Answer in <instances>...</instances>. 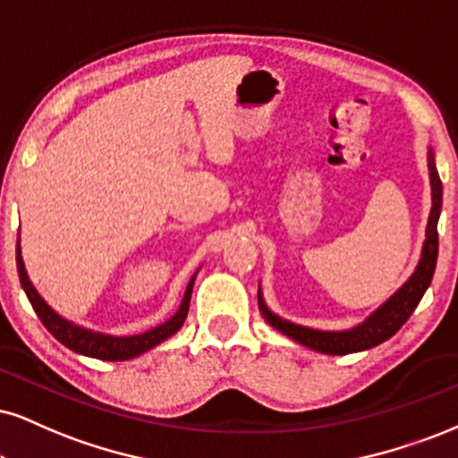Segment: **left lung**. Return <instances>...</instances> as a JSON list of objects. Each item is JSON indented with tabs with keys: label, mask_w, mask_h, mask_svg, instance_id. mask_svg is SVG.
<instances>
[{
	"label": "left lung",
	"mask_w": 458,
	"mask_h": 458,
	"mask_svg": "<svg viewBox=\"0 0 458 458\" xmlns=\"http://www.w3.org/2000/svg\"><path fill=\"white\" fill-rule=\"evenodd\" d=\"M428 178H431V197L433 206L431 214H428V225H427V240L422 246V257L419 261V267L411 274V278L399 289L394 295L388 299L385 306L376 310L365 323L350 331H316L308 329V327L293 325L289 320H282L280 316L272 314L267 306L263 303L261 293H259V308H261L263 318L267 320L274 329H278L284 335H289L291 340L301 344V346L318 350L323 354H350V352H360V350H369L377 346V344L386 342L388 337H393L394 333L402 329L405 320L410 318L416 306L420 303L422 295L431 284L433 272H436L437 263V220L439 212H442V180H439L437 167H436V157L433 150H428Z\"/></svg>",
	"instance_id": "8db88e82"
}]
</instances>
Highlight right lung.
I'll list each match as a JSON object with an SVG mask.
<instances>
[{"mask_svg": "<svg viewBox=\"0 0 458 458\" xmlns=\"http://www.w3.org/2000/svg\"><path fill=\"white\" fill-rule=\"evenodd\" d=\"M16 267H19V278L22 289H25L27 297H30L33 310L39 316L44 327L53 333V335L59 340L64 346H67L73 352L84 354V357H93L101 360H127L138 357V354L146 352V350L159 346L163 340L172 337L180 327L184 325L186 314H189V303H191V293H193L195 276L191 278L189 286H186L184 299L180 303L178 312L155 329L142 333V335H129V337H114V335H104V333H95L89 329H82V327L70 323V320L61 318L59 314L55 312L53 308L44 301L42 297L38 295V291L33 289V284L27 278L25 265H22L21 248H16Z\"/></svg>", "mask_w": 458, "mask_h": 458, "instance_id": "add662e5", "label": "right lung"}]
</instances>
